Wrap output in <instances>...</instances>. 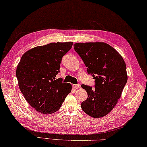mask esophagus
Segmentation results:
<instances>
[{
    "label": "esophagus",
    "instance_id": "34e87169",
    "mask_svg": "<svg viewBox=\"0 0 147 147\" xmlns=\"http://www.w3.org/2000/svg\"><path fill=\"white\" fill-rule=\"evenodd\" d=\"M73 86L75 88H81V85L80 84H77V85H73Z\"/></svg>",
    "mask_w": 147,
    "mask_h": 147
}]
</instances>
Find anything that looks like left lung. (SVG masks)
I'll return each instance as SVG.
<instances>
[{
    "instance_id": "obj_1",
    "label": "left lung",
    "mask_w": 147,
    "mask_h": 147,
    "mask_svg": "<svg viewBox=\"0 0 147 147\" xmlns=\"http://www.w3.org/2000/svg\"><path fill=\"white\" fill-rule=\"evenodd\" d=\"M74 49L95 80V88L82 85L88 98L81 106L90 116L100 118L108 114L118 102L126 85L127 75L123 57L104 42L78 43Z\"/></svg>"
}]
</instances>
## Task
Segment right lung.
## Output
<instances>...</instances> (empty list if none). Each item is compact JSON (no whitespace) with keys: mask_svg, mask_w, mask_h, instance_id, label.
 Masks as SVG:
<instances>
[{"mask_svg":"<svg viewBox=\"0 0 147 147\" xmlns=\"http://www.w3.org/2000/svg\"><path fill=\"white\" fill-rule=\"evenodd\" d=\"M73 42L51 43L28 51L18 65L16 77L21 93L32 107L42 114L57 111L71 92L70 83L55 79L62 58Z\"/></svg>","mask_w":147,"mask_h":147,"instance_id":"add662e5","label":"right lung"}]
</instances>
